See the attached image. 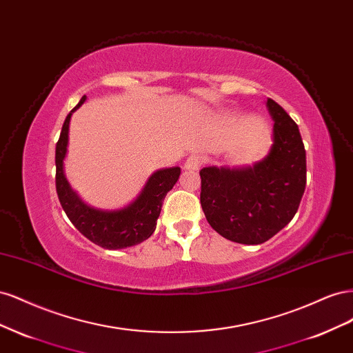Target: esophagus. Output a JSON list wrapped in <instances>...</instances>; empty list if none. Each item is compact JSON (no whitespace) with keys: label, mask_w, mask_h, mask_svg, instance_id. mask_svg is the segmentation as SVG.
I'll list each match as a JSON object with an SVG mask.
<instances>
[{"label":"esophagus","mask_w":353,"mask_h":353,"mask_svg":"<svg viewBox=\"0 0 353 353\" xmlns=\"http://www.w3.org/2000/svg\"><path fill=\"white\" fill-rule=\"evenodd\" d=\"M203 162H205V159H203V156L194 153V154L188 156V159L185 160V163H184V168L187 170H199L200 166L203 165Z\"/></svg>","instance_id":"obj_1"}]
</instances>
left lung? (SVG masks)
<instances>
[{
    "label": "left lung",
    "instance_id": "1",
    "mask_svg": "<svg viewBox=\"0 0 353 353\" xmlns=\"http://www.w3.org/2000/svg\"><path fill=\"white\" fill-rule=\"evenodd\" d=\"M272 144L259 162L200 170V203L210 227L227 240L261 244L296 215L306 185V152L299 126L280 104L266 100Z\"/></svg>",
    "mask_w": 353,
    "mask_h": 353
}]
</instances>
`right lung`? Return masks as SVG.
<instances>
[{"label": "right lung", "instance_id": "add662e5", "mask_svg": "<svg viewBox=\"0 0 353 353\" xmlns=\"http://www.w3.org/2000/svg\"><path fill=\"white\" fill-rule=\"evenodd\" d=\"M85 100L87 95H83L66 116L56 145V188L59 200L74 228L92 243L109 250L131 248L147 240L154 232L163 199L176 184L181 168L172 166L154 170L147 178L138 196L123 208L97 209L90 206L72 188L65 174L70 119Z\"/></svg>", "mask_w": 353, "mask_h": 353}]
</instances>
